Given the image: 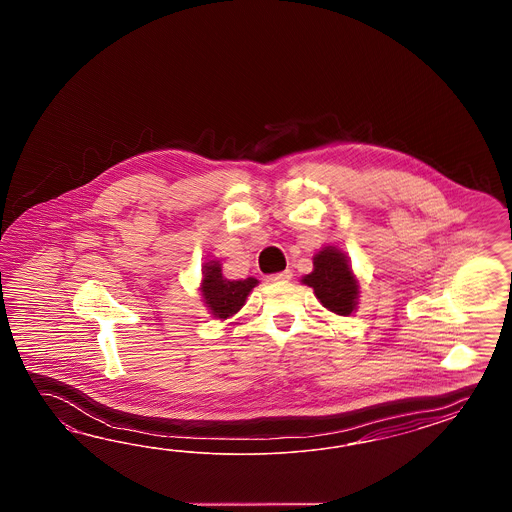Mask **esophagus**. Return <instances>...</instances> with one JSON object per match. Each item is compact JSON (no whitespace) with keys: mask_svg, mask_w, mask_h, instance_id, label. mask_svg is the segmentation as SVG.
Instances as JSON below:
<instances>
[{"mask_svg":"<svg viewBox=\"0 0 512 512\" xmlns=\"http://www.w3.org/2000/svg\"><path fill=\"white\" fill-rule=\"evenodd\" d=\"M288 279H292V272L285 270V272H279V274L268 275L266 281L268 283H287Z\"/></svg>","mask_w":512,"mask_h":512,"instance_id":"obj_1","label":"esophagus"}]
</instances>
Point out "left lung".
<instances>
[{
    "label": "left lung",
    "mask_w": 512,
    "mask_h": 512,
    "mask_svg": "<svg viewBox=\"0 0 512 512\" xmlns=\"http://www.w3.org/2000/svg\"><path fill=\"white\" fill-rule=\"evenodd\" d=\"M301 283L314 290L327 311L349 316L357 311L361 298V281L353 272L349 257L338 246L327 244L312 257L311 274L303 275Z\"/></svg>",
    "instance_id": "8db88e82"
}]
</instances>
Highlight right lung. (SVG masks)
<instances>
[{"mask_svg": "<svg viewBox=\"0 0 512 512\" xmlns=\"http://www.w3.org/2000/svg\"><path fill=\"white\" fill-rule=\"evenodd\" d=\"M259 285L255 277L227 279L222 274V264L209 259L201 266V300L214 320H227L235 316L248 300L251 290Z\"/></svg>", "mask_w": 512, "mask_h": 512, "instance_id": "obj_1", "label": "right lung"}]
</instances>
